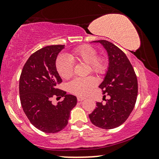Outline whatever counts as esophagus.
Here are the masks:
<instances>
[{"instance_id": "1", "label": "esophagus", "mask_w": 159, "mask_h": 159, "mask_svg": "<svg viewBox=\"0 0 159 159\" xmlns=\"http://www.w3.org/2000/svg\"><path fill=\"white\" fill-rule=\"evenodd\" d=\"M85 99H86V98L82 97V96H78L77 97V101H84V100H85Z\"/></svg>"}]
</instances>
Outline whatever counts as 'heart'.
Returning a JSON list of instances; mask_svg holds the SVG:
<instances>
[{"label":"heart","mask_w":159,"mask_h":159,"mask_svg":"<svg viewBox=\"0 0 159 159\" xmlns=\"http://www.w3.org/2000/svg\"><path fill=\"white\" fill-rule=\"evenodd\" d=\"M71 58L88 64L91 72L98 75H103L107 69V63L103 58L98 57V52L89 45H82L74 49ZM70 58L65 55H60L56 61L57 71L65 80L69 79L73 75L74 64ZM96 84V80L93 77L75 78L69 82V90L71 93L78 95H85Z\"/></svg>","instance_id":"1"}]
</instances>
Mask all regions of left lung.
<instances>
[{
	"label": "left lung",
	"instance_id": "1",
	"mask_svg": "<svg viewBox=\"0 0 159 159\" xmlns=\"http://www.w3.org/2000/svg\"><path fill=\"white\" fill-rule=\"evenodd\" d=\"M93 43H99L107 51L108 70L99 88L110 98L106 100L105 104L97 102L89 118L96 127L114 129L122 125L133 110L138 96V80L131 63L121 49L107 40Z\"/></svg>",
	"mask_w": 159,
	"mask_h": 159
}]
</instances>
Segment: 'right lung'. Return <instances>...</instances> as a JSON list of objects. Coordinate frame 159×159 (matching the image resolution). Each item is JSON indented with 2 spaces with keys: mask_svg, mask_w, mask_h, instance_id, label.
<instances>
[{
  "mask_svg": "<svg viewBox=\"0 0 159 159\" xmlns=\"http://www.w3.org/2000/svg\"><path fill=\"white\" fill-rule=\"evenodd\" d=\"M64 47L49 45L32 54L19 78L24 112L32 125L45 133H56L65 128L77 101L75 95L56 88L62 80L56 69V61ZM53 96L63 97L64 100L55 106L51 101Z\"/></svg>",
  "mask_w": 159,
  "mask_h": 159,
  "instance_id": "add662e5",
  "label": "right lung"
}]
</instances>
